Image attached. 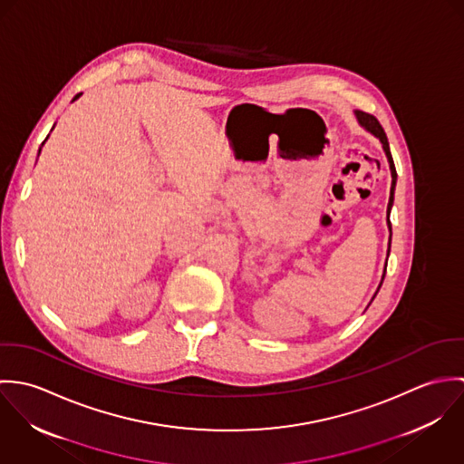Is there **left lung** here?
Instances as JSON below:
<instances>
[{
  "label": "left lung",
  "instance_id": "8db88e82",
  "mask_svg": "<svg viewBox=\"0 0 464 464\" xmlns=\"http://www.w3.org/2000/svg\"><path fill=\"white\" fill-rule=\"evenodd\" d=\"M355 118H357V121H359V125L366 130V132L372 133V135H375L381 142H382V150H384V153H386V157H388V162H390V171H392V191H390V201H388V210H386V221H388V230H390V241H388V257H390V252H392V221H390V214H392V207H393V201H395V188H397V169H395V162H393V157H392V151H390V142H388V137H386V132H384V129L381 127V123L377 121V118L375 116H372V114H366V112H362V111H355ZM386 266H388V259H386ZM384 275H386V267H384V273H382V278H381V284H379V287H377V291H375V295H373V298L377 296V293H379V289H381V285H382V280H384ZM373 298H372V302H373ZM370 302V304H372Z\"/></svg>",
  "mask_w": 464,
  "mask_h": 464
}]
</instances>
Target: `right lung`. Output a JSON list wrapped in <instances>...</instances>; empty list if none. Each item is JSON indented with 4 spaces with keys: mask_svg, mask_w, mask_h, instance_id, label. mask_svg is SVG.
<instances>
[{
    "mask_svg": "<svg viewBox=\"0 0 464 464\" xmlns=\"http://www.w3.org/2000/svg\"><path fill=\"white\" fill-rule=\"evenodd\" d=\"M80 96H82V92H80V94H76V96H74V98H72V102H74V100H78V98H80ZM46 139H48V137H46ZM43 144H44V142H43ZM39 153H41V148H39Z\"/></svg>",
    "mask_w": 464,
    "mask_h": 464,
    "instance_id": "add662e5",
    "label": "right lung"
}]
</instances>
